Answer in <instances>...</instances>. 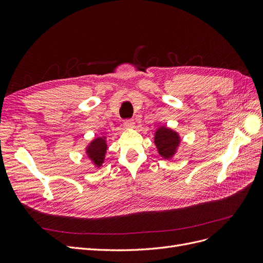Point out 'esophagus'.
<instances>
[{
	"label": "esophagus",
	"mask_w": 263,
	"mask_h": 263,
	"mask_svg": "<svg viewBox=\"0 0 263 263\" xmlns=\"http://www.w3.org/2000/svg\"><path fill=\"white\" fill-rule=\"evenodd\" d=\"M123 125L125 127H127V128H133V127L135 126V123H134L133 119L128 118V119H125V121L123 122Z\"/></svg>",
	"instance_id": "obj_1"
}]
</instances>
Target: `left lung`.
Returning <instances> with one entry per match:
<instances>
[{"label": "left lung", "mask_w": 263, "mask_h": 263, "mask_svg": "<svg viewBox=\"0 0 263 263\" xmlns=\"http://www.w3.org/2000/svg\"><path fill=\"white\" fill-rule=\"evenodd\" d=\"M179 141L180 139L178 135L164 126L158 129L155 136V142L159 150V154L166 159L170 158L176 151Z\"/></svg>", "instance_id": "obj_1"}]
</instances>
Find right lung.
Masks as SVG:
<instances>
[{"mask_svg": "<svg viewBox=\"0 0 263 263\" xmlns=\"http://www.w3.org/2000/svg\"><path fill=\"white\" fill-rule=\"evenodd\" d=\"M106 151V145L104 139L97 138L91 144V146L87 147V155L94 161V163L98 166L101 165L103 162V159H104V155Z\"/></svg>", "mask_w": 263, "mask_h": 263, "instance_id": "right-lung-1", "label": "right lung"}]
</instances>
